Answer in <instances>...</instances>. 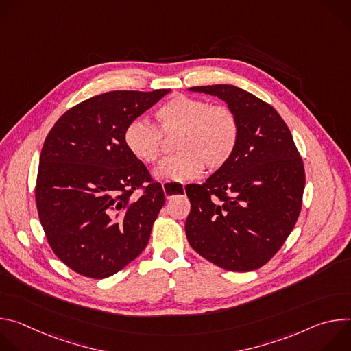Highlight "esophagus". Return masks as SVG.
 Wrapping results in <instances>:
<instances>
[{
	"label": "esophagus",
	"instance_id": "obj_1",
	"mask_svg": "<svg viewBox=\"0 0 351 351\" xmlns=\"http://www.w3.org/2000/svg\"><path fill=\"white\" fill-rule=\"evenodd\" d=\"M162 189H164V193H165V197H167V199H171L172 194H171V193H169V190L167 189V184H165V183H162ZM183 189H184V186H183Z\"/></svg>",
	"mask_w": 351,
	"mask_h": 351
}]
</instances>
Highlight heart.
Masks as SVG:
<instances>
[{"label": "heart", "mask_w": 351, "mask_h": 351, "mask_svg": "<svg viewBox=\"0 0 351 351\" xmlns=\"http://www.w3.org/2000/svg\"><path fill=\"white\" fill-rule=\"evenodd\" d=\"M158 128L141 119L130 122L123 132L128 152L140 162L158 160L162 134L173 136L179 152L160 162L154 176L160 180L184 182L204 169H219L232 158L240 128L234 112L225 106H211L202 98L176 94L157 110Z\"/></svg>", "instance_id": "1"}]
</instances>
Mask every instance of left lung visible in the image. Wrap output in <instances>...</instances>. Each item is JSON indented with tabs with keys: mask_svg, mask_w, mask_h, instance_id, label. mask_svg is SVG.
I'll return each instance as SVG.
<instances>
[{
	"mask_svg": "<svg viewBox=\"0 0 351 351\" xmlns=\"http://www.w3.org/2000/svg\"><path fill=\"white\" fill-rule=\"evenodd\" d=\"M217 95L240 128L232 158L203 184H187L186 237L210 263L233 272L265 265L302 211L306 173L291 133L258 97L232 84L190 87Z\"/></svg>",
	"mask_w": 351,
	"mask_h": 351,
	"instance_id": "1",
	"label": "left lung"
}]
</instances>
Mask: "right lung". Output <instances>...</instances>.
<instances>
[{
	"instance_id": "add662e5",
	"label": "right lung",
	"mask_w": 351,
	"mask_h": 351,
	"mask_svg": "<svg viewBox=\"0 0 351 351\" xmlns=\"http://www.w3.org/2000/svg\"><path fill=\"white\" fill-rule=\"evenodd\" d=\"M169 91L94 95L68 110L47 134L36 206L49 247L72 271L104 279L145 248L165 194L128 152L123 132Z\"/></svg>"
}]
</instances>
